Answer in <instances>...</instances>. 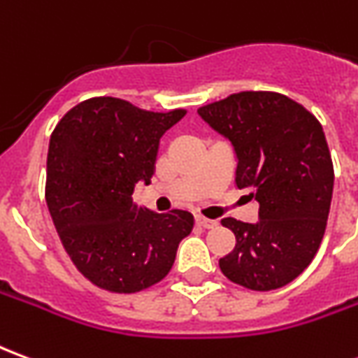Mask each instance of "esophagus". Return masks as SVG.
Listing matches in <instances>:
<instances>
[{
    "label": "esophagus",
    "instance_id": "1",
    "mask_svg": "<svg viewBox=\"0 0 358 358\" xmlns=\"http://www.w3.org/2000/svg\"><path fill=\"white\" fill-rule=\"evenodd\" d=\"M195 224L199 226V228H213V226H217V220H210V218H205L201 215H197L195 217Z\"/></svg>",
    "mask_w": 358,
    "mask_h": 358
}]
</instances>
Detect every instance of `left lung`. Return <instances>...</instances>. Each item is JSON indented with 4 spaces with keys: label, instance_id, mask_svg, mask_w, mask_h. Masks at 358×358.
Segmentation results:
<instances>
[{
    "label": "left lung",
    "instance_id": "8db88e82",
    "mask_svg": "<svg viewBox=\"0 0 358 358\" xmlns=\"http://www.w3.org/2000/svg\"><path fill=\"white\" fill-rule=\"evenodd\" d=\"M232 141L236 186L251 187L259 222H220L236 248L218 264L230 282L270 292L293 282L322 243L334 164L322 124L301 103L278 92H240L197 109Z\"/></svg>",
    "mask_w": 358,
    "mask_h": 358
}]
</instances>
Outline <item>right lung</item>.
Returning <instances> with one entry per match:
<instances>
[{
  "instance_id": "add662e5",
  "label": "right lung",
  "mask_w": 358,
  "mask_h": 358,
  "mask_svg": "<svg viewBox=\"0 0 358 358\" xmlns=\"http://www.w3.org/2000/svg\"><path fill=\"white\" fill-rule=\"evenodd\" d=\"M184 115L103 95L78 103L51 134L48 209L74 266L105 292L161 282L194 228L187 210L155 213L132 201L136 184L151 182L163 134Z\"/></svg>"
}]
</instances>
